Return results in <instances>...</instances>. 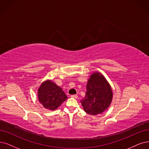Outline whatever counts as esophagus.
Masks as SVG:
<instances>
[{
	"instance_id": "esophagus-1",
	"label": "esophagus",
	"mask_w": 149,
	"mask_h": 149,
	"mask_svg": "<svg viewBox=\"0 0 149 149\" xmlns=\"http://www.w3.org/2000/svg\"><path fill=\"white\" fill-rule=\"evenodd\" d=\"M71 97H73V98L77 99V98L78 97V96L76 95H71Z\"/></svg>"
}]
</instances>
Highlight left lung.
<instances>
[{
  "label": "left lung",
  "instance_id": "1",
  "mask_svg": "<svg viewBox=\"0 0 149 149\" xmlns=\"http://www.w3.org/2000/svg\"><path fill=\"white\" fill-rule=\"evenodd\" d=\"M112 97L111 85L103 75L96 72L93 73L88 79L85 97L80 102L85 112L96 115L106 111Z\"/></svg>",
  "mask_w": 149,
  "mask_h": 149
}]
</instances>
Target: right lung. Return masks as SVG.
<instances>
[{"label": "right lung", "instance_id": "add662e5", "mask_svg": "<svg viewBox=\"0 0 149 149\" xmlns=\"http://www.w3.org/2000/svg\"><path fill=\"white\" fill-rule=\"evenodd\" d=\"M40 103L47 109L54 111L68 99L61 88L51 80L43 82L38 89Z\"/></svg>", "mask_w": 149, "mask_h": 149}]
</instances>
